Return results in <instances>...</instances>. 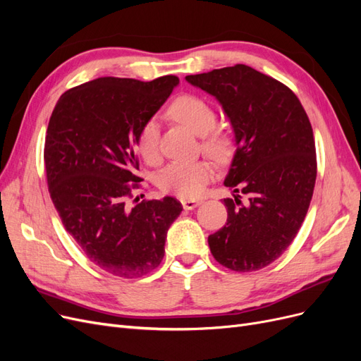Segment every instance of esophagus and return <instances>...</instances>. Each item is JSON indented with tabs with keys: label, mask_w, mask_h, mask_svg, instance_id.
Instances as JSON below:
<instances>
[{
	"label": "esophagus",
	"mask_w": 361,
	"mask_h": 361,
	"mask_svg": "<svg viewBox=\"0 0 361 361\" xmlns=\"http://www.w3.org/2000/svg\"><path fill=\"white\" fill-rule=\"evenodd\" d=\"M200 203H202V200H195V199H187V200H182L183 209H187V211L194 209V207H197Z\"/></svg>",
	"instance_id": "1"
}]
</instances>
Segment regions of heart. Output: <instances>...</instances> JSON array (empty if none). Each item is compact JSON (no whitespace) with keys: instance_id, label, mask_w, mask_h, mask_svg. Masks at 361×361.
Instances as JSON below:
<instances>
[{"instance_id":"heart-1","label":"heart","mask_w":361,"mask_h":361,"mask_svg":"<svg viewBox=\"0 0 361 361\" xmlns=\"http://www.w3.org/2000/svg\"><path fill=\"white\" fill-rule=\"evenodd\" d=\"M170 114L190 128L194 134L202 135V147L207 155L216 161H226L231 155L232 141L223 130L214 129L216 116L212 106L200 97L183 96L170 106ZM137 147L145 161L154 164L159 158V125L157 118H149L138 134ZM214 178L211 162L200 161H174L164 169L158 178L162 191L176 194L183 199H194L202 194L204 185Z\"/></svg>"}]
</instances>
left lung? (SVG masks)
Returning <instances> with one entry per match:
<instances>
[{
	"label": "left lung",
	"mask_w": 361,
	"mask_h": 361,
	"mask_svg": "<svg viewBox=\"0 0 361 361\" xmlns=\"http://www.w3.org/2000/svg\"><path fill=\"white\" fill-rule=\"evenodd\" d=\"M185 80L221 105L236 146L224 179L235 200L224 199L227 223L207 238L211 253L238 272L265 268L297 236L312 200L316 150L310 120L285 84L245 64Z\"/></svg>",
	"instance_id": "left-lung-1"
}]
</instances>
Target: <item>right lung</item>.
I'll list each match as a JSON object with an SVG mask.
<instances>
[{
	"label": "right lung",
	"mask_w": 361,
	"mask_h": 361,
	"mask_svg": "<svg viewBox=\"0 0 361 361\" xmlns=\"http://www.w3.org/2000/svg\"><path fill=\"white\" fill-rule=\"evenodd\" d=\"M178 84L174 75L149 82L105 76L63 93L49 118L43 158L52 203L84 255L113 276L155 269L182 212L173 197L128 203L141 180L140 129Z\"/></svg>",
	"instance_id": "right-lung-1"
}]
</instances>
